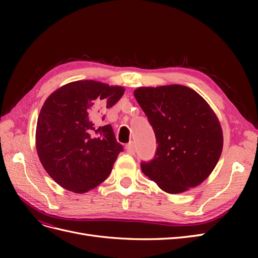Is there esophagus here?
Segmentation results:
<instances>
[{
    "label": "esophagus",
    "instance_id": "34e87169",
    "mask_svg": "<svg viewBox=\"0 0 258 258\" xmlns=\"http://www.w3.org/2000/svg\"><path fill=\"white\" fill-rule=\"evenodd\" d=\"M126 151H127V153H128V154H130V155H134V154H135V152H136L135 144L132 143V142L128 143V144L126 145Z\"/></svg>",
    "mask_w": 258,
    "mask_h": 258
}]
</instances>
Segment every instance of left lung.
Returning a JSON list of instances; mask_svg holds the SVG:
<instances>
[{
    "label": "left lung",
    "mask_w": 258,
    "mask_h": 258,
    "mask_svg": "<svg viewBox=\"0 0 258 258\" xmlns=\"http://www.w3.org/2000/svg\"><path fill=\"white\" fill-rule=\"evenodd\" d=\"M134 93L158 144L155 157L141 163L142 172L168 194L200 185L223 150L214 111L199 93L182 85L139 87Z\"/></svg>",
    "instance_id": "left-lung-1"
}]
</instances>
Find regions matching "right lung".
I'll list each match as a JSON object with an SVG mask.
<instances>
[{
    "label": "right lung",
    "instance_id": "obj_1",
    "mask_svg": "<svg viewBox=\"0 0 258 258\" xmlns=\"http://www.w3.org/2000/svg\"><path fill=\"white\" fill-rule=\"evenodd\" d=\"M123 92L120 86L77 81L46 99L36 124V151L46 172L64 189L83 194L110 175L123 147L111 124L99 126L92 118Z\"/></svg>",
    "mask_w": 258,
    "mask_h": 258
}]
</instances>
